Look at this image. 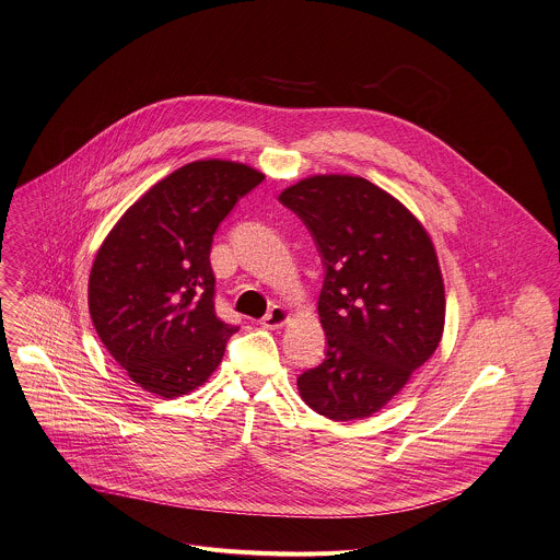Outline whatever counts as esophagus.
Returning a JSON list of instances; mask_svg holds the SVG:
<instances>
[{"label":"esophagus","mask_w":560,"mask_h":560,"mask_svg":"<svg viewBox=\"0 0 560 560\" xmlns=\"http://www.w3.org/2000/svg\"><path fill=\"white\" fill-rule=\"evenodd\" d=\"M290 319V313L283 310V307H279V305H275L272 310L268 311L261 319H259V324L264 326V328H270V330H275V328H281L285 322Z\"/></svg>","instance_id":"1"}]
</instances>
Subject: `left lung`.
Listing matches in <instances>:
<instances>
[{
  "instance_id": "1",
  "label": "left lung",
  "mask_w": 560,
  "mask_h": 560,
  "mask_svg": "<svg viewBox=\"0 0 560 560\" xmlns=\"http://www.w3.org/2000/svg\"><path fill=\"white\" fill-rule=\"evenodd\" d=\"M279 201L310 230L324 266L326 354L299 375L317 415L357 421L384 408L438 348L444 283L423 225L357 176H313Z\"/></svg>"
}]
</instances>
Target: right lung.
<instances>
[{"mask_svg": "<svg viewBox=\"0 0 560 560\" xmlns=\"http://www.w3.org/2000/svg\"><path fill=\"white\" fill-rule=\"evenodd\" d=\"M264 174L195 161L139 197L96 253L88 303L109 354L148 393L203 384L238 330L214 311L210 249L221 221Z\"/></svg>", "mask_w": 560, "mask_h": 560, "instance_id": "1", "label": "right lung"}]
</instances>
